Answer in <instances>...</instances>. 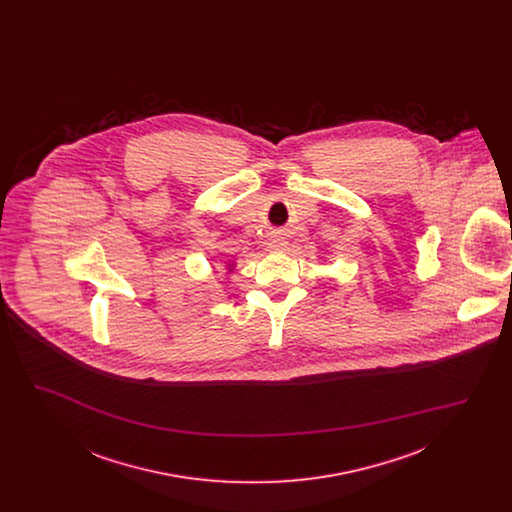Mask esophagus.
<instances>
[{
    "mask_svg": "<svg viewBox=\"0 0 512 512\" xmlns=\"http://www.w3.org/2000/svg\"><path fill=\"white\" fill-rule=\"evenodd\" d=\"M286 245H288V238L282 230H276L268 236V249L270 251H282Z\"/></svg>",
    "mask_w": 512,
    "mask_h": 512,
    "instance_id": "obj_1",
    "label": "esophagus"
}]
</instances>
